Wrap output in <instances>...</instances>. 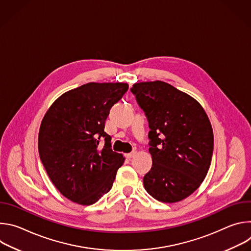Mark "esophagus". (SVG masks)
I'll use <instances>...</instances> for the list:
<instances>
[{
    "mask_svg": "<svg viewBox=\"0 0 251 251\" xmlns=\"http://www.w3.org/2000/svg\"><path fill=\"white\" fill-rule=\"evenodd\" d=\"M136 154H137V152H136V151H133V152H131V153H129V154H126V158H128V159L134 158V157L136 156Z\"/></svg>",
    "mask_w": 251,
    "mask_h": 251,
    "instance_id": "esophagus-1",
    "label": "esophagus"
}]
</instances>
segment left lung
Wrapping results in <instances>:
<instances>
[{"mask_svg": "<svg viewBox=\"0 0 251 251\" xmlns=\"http://www.w3.org/2000/svg\"><path fill=\"white\" fill-rule=\"evenodd\" d=\"M131 92L149 122L152 168L145 190L163 202L191 196L210 166L213 133L202 106L189 94L156 80L135 83Z\"/></svg>", "mask_w": 251, "mask_h": 251, "instance_id": "1", "label": "left lung"}]
</instances>
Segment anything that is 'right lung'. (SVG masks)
<instances>
[{
	"label": "right lung",
	"instance_id": "obj_1",
	"mask_svg": "<svg viewBox=\"0 0 251 251\" xmlns=\"http://www.w3.org/2000/svg\"><path fill=\"white\" fill-rule=\"evenodd\" d=\"M128 87L121 82L83 84L60 95L44 116L40 157L54 187L69 201L90 205L111 190L125 158L112 151L105 120Z\"/></svg>",
	"mask_w": 251,
	"mask_h": 251
}]
</instances>
